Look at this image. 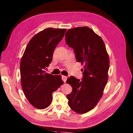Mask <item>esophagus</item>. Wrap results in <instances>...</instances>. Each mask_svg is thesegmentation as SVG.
<instances>
[{"mask_svg":"<svg viewBox=\"0 0 133 133\" xmlns=\"http://www.w3.org/2000/svg\"><path fill=\"white\" fill-rule=\"evenodd\" d=\"M67 76L62 75V80L64 81V82H66V81L67 80Z\"/></svg>","mask_w":133,"mask_h":133,"instance_id":"obj_1","label":"esophagus"}]
</instances>
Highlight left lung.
Listing matches in <instances>:
<instances>
[{
	"label": "left lung",
	"mask_w": 133,
	"mask_h": 133,
	"mask_svg": "<svg viewBox=\"0 0 133 133\" xmlns=\"http://www.w3.org/2000/svg\"><path fill=\"white\" fill-rule=\"evenodd\" d=\"M65 36L77 61L84 65L82 81L74 76L66 81L72 87L67 96L68 104L76 113L85 114L96 106L103 95L108 80V55L103 40L88 27L68 30Z\"/></svg>",
	"instance_id": "1"
}]
</instances>
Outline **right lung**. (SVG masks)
Wrapping results in <instances>:
<instances>
[{"instance_id":"right-lung-1","label":"right lung","mask_w":133,"mask_h":133,"mask_svg":"<svg viewBox=\"0 0 133 133\" xmlns=\"http://www.w3.org/2000/svg\"><path fill=\"white\" fill-rule=\"evenodd\" d=\"M66 29L47 28L34 36L27 45L20 63L22 90L34 107L44 109L50 104L52 93L63 82L61 75L45 72Z\"/></svg>"}]
</instances>
